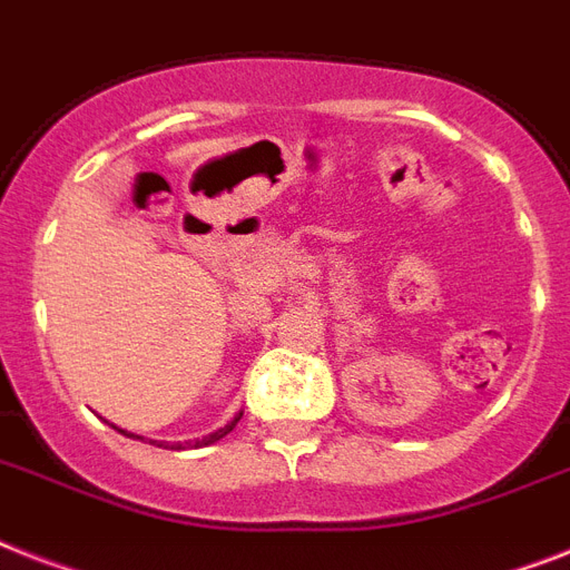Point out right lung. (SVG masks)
I'll return each instance as SVG.
<instances>
[{
    "label": "right lung",
    "mask_w": 570,
    "mask_h": 570,
    "mask_svg": "<svg viewBox=\"0 0 570 570\" xmlns=\"http://www.w3.org/2000/svg\"><path fill=\"white\" fill-rule=\"evenodd\" d=\"M239 419H243V413H239L237 419H234V421H228V424H225V428H219V430H216V433H210V436L198 439V442H196V448H202V445H213V442H219V439H225V436H228V433H230V430L237 428V421H239ZM178 448H180V445H178Z\"/></svg>",
    "instance_id": "right-lung-1"
}]
</instances>
